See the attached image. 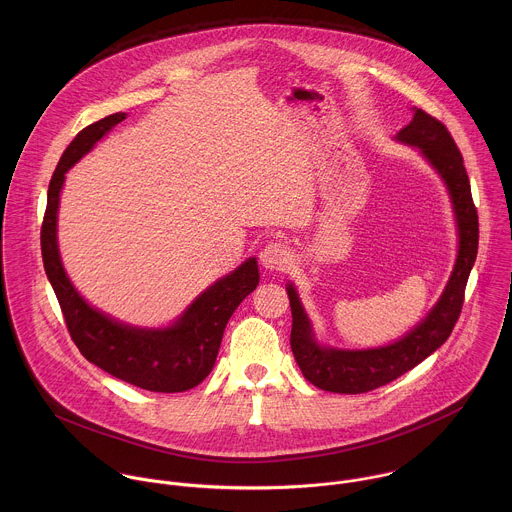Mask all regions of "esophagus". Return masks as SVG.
<instances>
[{
	"mask_svg": "<svg viewBox=\"0 0 512 512\" xmlns=\"http://www.w3.org/2000/svg\"><path fill=\"white\" fill-rule=\"evenodd\" d=\"M288 262H290V252L282 242H270L260 252V264L270 272L282 270Z\"/></svg>",
	"mask_w": 512,
	"mask_h": 512,
	"instance_id": "34e87169",
	"label": "esophagus"
}]
</instances>
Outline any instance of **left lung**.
I'll return each mask as SVG.
<instances>
[{
  "label": "left lung",
  "mask_w": 512,
  "mask_h": 512,
  "mask_svg": "<svg viewBox=\"0 0 512 512\" xmlns=\"http://www.w3.org/2000/svg\"><path fill=\"white\" fill-rule=\"evenodd\" d=\"M412 122L394 140L416 147L436 169L451 201L457 226V258L445 290L430 313L400 339L372 349H337L321 345L309 315L292 282L286 290L292 305L293 357L303 376L317 388L339 394H363L384 386L420 365L447 341L461 313L467 278L477 258L479 220L471 199V185L463 157L447 128L420 108H412Z\"/></svg>",
  "instance_id": "obj_1"
}]
</instances>
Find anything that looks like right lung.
Masks as SVG:
<instances>
[{"label":"right lung","instance_id":"right-lung-1","mask_svg":"<svg viewBox=\"0 0 512 512\" xmlns=\"http://www.w3.org/2000/svg\"><path fill=\"white\" fill-rule=\"evenodd\" d=\"M126 116V112H116L86 126L65 149L49 183L41 226L45 274L59 299L74 345L86 361L144 390L183 392L201 384L213 370L224 327L244 297L256 290L260 270L256 258L244 260L228 276L199 293L167 327L122 323L92 307L78 293L59 252L61 191L67 171Z\"/></svg>","mask_w":512,"mask_h":512}]
</instances>
